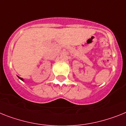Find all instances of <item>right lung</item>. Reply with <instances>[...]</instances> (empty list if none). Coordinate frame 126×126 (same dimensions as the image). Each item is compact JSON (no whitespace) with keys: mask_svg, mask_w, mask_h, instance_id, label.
Segmentation results:
<instances>
[{"mask_svg":"<svg viewBox=\"0 0 126 126\" xmlns=\"http://www.w3.org/2000/svg\"><path fill=\"white\" fill-rule=\"evenodd\" d=\"M18 78H19L20 79H21L22 80H23V79H22V78H20V77H18Z\"/></svg>","mask_w":126,"mask_h":126,"instance_id":"add662e5","label":"right lung"}]
</instances>
